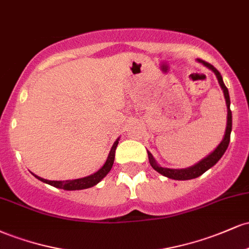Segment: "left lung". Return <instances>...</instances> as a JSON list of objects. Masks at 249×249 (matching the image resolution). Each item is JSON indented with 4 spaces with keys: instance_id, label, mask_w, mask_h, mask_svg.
I'll use <instances>...</instances> for the list:
<instances>
[{
    "instance_id": "1",
    "label": "left lung",
    "mask_w": 249,
    "mask_h": 249,
    "mask_svg": "<svg viewBox=\"0 0 249 249\" xmlns=\"http://www.w3.org/2000/svg\"><path fill=\"white\" fill-rule=\"evenodd\" d=\"M199 63H202L205 67H207L208 69H211L215 73L216 78H218V82L221 87L222 91H224V96H225V101H226V105H227V125H226V131H225V136L224 139H222L221 142L216 146L215 150L213 151L212 153L208 154L206 158H204L202 160H200L198 164L193 165V166L187 167V168H166V167H161L160 165L157 164L156 159L153 158V156L147 151L148 154V160H150L151 166H152L157 172H159L162 174L164 177H167L170 179H174V180H190V179H194L198 178L199 176L204 174L207 170H210L211 167L214 166L220 160L224 153L227 150L228 144H230L231 141V132H232V111H231L230 105H231V99H230V93H228V89L226 88L224 81H222V77L220 75V72L215 68L213 67L212 64L210 63L202 61V59H198Z\"/></svg>"
}]
</instances>
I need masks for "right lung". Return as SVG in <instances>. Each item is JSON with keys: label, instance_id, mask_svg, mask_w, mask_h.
Returning a JSON list of instances; mask_svg holds the SVG:
<instances>
[{"label": "right lung", "instance_id": "right-lung-1", "mask_svg": "<svg viewBox=\"0 0 249 249\" xmlns=\"http://www.w3.org/2000/svg\"><path fill=\"white\" fill-rule=\"evenodd\" d=\"M118 141H119V138L117 139V141L115 142V144H113L112 147H111V151H110V153H108L105 164L103 165L102 168H99L96 173L91 174V176L84 177V178H81V179L59 181V180L43 179V178H41V177L36 176V174H34V173L33 174L36 177L37 179L41 180V181H43V182H45V184H49V185H51V186L57 187V188H62V190L76 191V190H84V188L92 187V186H95V185L98 184V182L101 181V180L104 178V177L107 176L108 172H110L111 168H112L113 161H115V153H116L117 145H118Z\"/></svg>", "mask_w": 249, "mask_h": 249}]
</instances>
